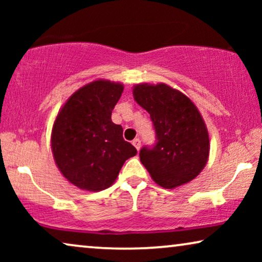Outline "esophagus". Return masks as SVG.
I'll use <instances>...</instances> for the list:
<instances>
[{"label":"esophagus","mask_w":262,"mask_h":262,"mask_svg":"<svg viewBox=\"0 0 262 262\" xmlns=\"http://www.w3.org/2000/svg\"><path fill=\"white\" fill-rule=\"evenodd\" d=\"M132 144H134V146H135L136 149L139 150V149H141V139L135 138L134 141H132Z\"/></svg>","instance_id":"34e87169"}]
</instances>
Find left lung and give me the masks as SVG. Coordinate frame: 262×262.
<instances>
[{
  "label": "left lung",
  "instance_id": "1",
  "mask_svg": "<svg viewBox=\"0 0 262 262\" xmlns=\"http://www.w3.org/2000/svg\"><path fill=\"white\" fill-rule=\"evenodd\" d=\"M134 98L150 114L157 142L139 159L163 188L188 184L206 166L210 138L202 114L184 93L166 83L136 84Z\"/></svg>",
  "mask_w": 262,
  "mask_h": 262
}]
</instances>
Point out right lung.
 I'll return each mask as SVG.
<instances>
[{
	"mask_svg": "<svg viewBox=\"0 0 262 262\" xmlns=\"http://www.w3.org/2000/svg\"><path fill=\"white\" fill-rule=\"evenodd\" d=\"M123 83L95 80L74 93L57 114L51 134L53 159L70 184L99 192L113 185L125 161L137 154L111 116Z\"/></svg>",
	"mask_w": 262,
	"mask_h": 262,
	"instance_id": "obj_1",
	"label": "right lung"
}]
</instances>
